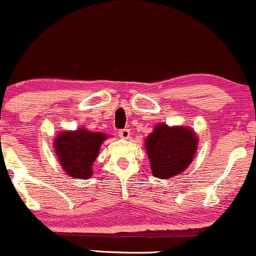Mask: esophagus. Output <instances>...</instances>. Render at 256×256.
Returning a JSON list of instances; mask_svg holds the SVG:
<instances>
[{
  "label": "esophagus",
  "mask_w": 256,
  "mask_h": 256,
  "mask_svg": "<svg viewBox=\"0 0 256 256\" xmlns=\"http://www.w3.org/2000/svg\"><path fill=\"white\" fill-rule=\"evenodd\" d=\"M119 136L124 140L130 138V130H128V128H122V130H119Z\"/></svg>",
  "instance_id": "esophagus-1"
}]
</instances>
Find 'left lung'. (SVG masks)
I'll list each match as a JSON object with an SVG mask.
<instances>
[{"label": "left lung", "mask_w": 256, "mask_h": 256, "mask_svg": "<svg viewBox=\"0 0 256 256\" xmlns=\"http://www.w3.org/2000/svg\"><path fill=\"white\" fill-rule=\"evenodd\" d=\"M144 144L152 174L166 180L178 176L190 166L198 148V137L190 128L158 124L147 136Z\"/></svg>", "instance_id": "8db88e82"}]
</instances>
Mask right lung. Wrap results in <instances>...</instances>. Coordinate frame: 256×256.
Returning a JSON list of instances; mask_svg holds the SVG:
<instances>
[{"mask_svg":"<svg viewBox=\"0 0 256 256\" xmlns=\"http://www.w3.org/2000/svg\"><path fill=\"white\" fill-rule=\"evenodd\" d=\"M106 140V134L91 132L82 128L58 134L53 144L60 166L70 178H90L94 174L92 164Z\"/></svg>","mask_w":256,"mask_h":256,"instance_id":"right-lung-1","label":"right lung"}]
</instances>
